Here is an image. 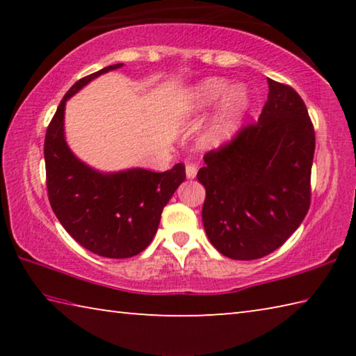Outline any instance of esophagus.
I'll return each instance as SVG.
<instances>
[{"label":"esophagus","mask_w":356,"mask_h":356,"mask_svg":"<svg viewBox=\"0 0 356 356\" xmlns=\"http://www.w3.org/2000/svg\"><path fill=\"white\" fill-rule=\"evenodd\" d=\"M185 172H186V177H188V179H195L196 172H197V168L195 165H186Z\"/></svg>","instance_id":"34e87169"}]
</instances>
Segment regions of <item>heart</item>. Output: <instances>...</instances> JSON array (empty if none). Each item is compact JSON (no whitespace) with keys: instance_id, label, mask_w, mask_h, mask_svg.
<instances>
[{"instance_id":"b5f03b06","label":"heart","mask_w":356,"mask_h":356,"mask_svg":"<svg viewBox=\"0 0 356 356\" xmlns=\"http://www.w3.org/2000/svg\"><path fill=\"white\" fill-rule=\"evenodd\" d=\"M218 110L202 135V146L218 149L226 146L238 134L250 106V92L243 84L229 88L225 78H207L185 95L182 113L185 116H201L219 102Z\"/></svg>"}]
</instances>
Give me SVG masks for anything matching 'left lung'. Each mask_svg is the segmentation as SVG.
<instances>
[{
  "instance_id": "obj_1",
  "label": "left lung",
  "mask_w": 356,
  "mask_h": 356,
  "mask_svg": "<svg viewBox=\"0 0 356 356\" xmlns=\"http://www.w3.org/2000/svg\"><path fill=\"white\" fill-rule=\"evenodd\" d=\"M257 122L204 155L197 180L206 186L202 222L222 256L252 261L297 231L311 204L316 135L295 89L268 78Z\"/></svg>"
}]
</instances>
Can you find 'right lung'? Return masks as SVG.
<instances>
[{"label": "right lung", "instance_id": "right-lung-1", "mask_svg": "<svg viewBox=\"0 0 356 356\" xmlns=\"http://www.w3.org/2000/svg\"><path fill=\"white\" fill-rule=\"evenodd\" d=\"M113 64L78 80L59 104L45 134L44 155L50 206L83 248L110 259L140 254L152 242L163 207L185 180V166L152 172L141 168L99 172L72 154L64 138L65 102Z\"/></svg>", "mask_w": 356, "mask_h": 356}]
</instances>
